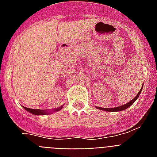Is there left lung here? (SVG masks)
I'll use <instances>...</instances> for the list:
<instances>
[{"mask_svg":"<svg viewBox=\"0 0 157 157\" xmlns=\"http://www.w3.org/2000/svg\"><path fill=\"white\" fill-rule=\"evenodd\" d=\"M143 86H144V84H143ZM142 89H143V86H142L141 90H139V92L138 93L136 96H135V98H134L132 99L131 101H129V103H125L124 105H121V106H120V107H111V108H106V107H96V108H98V109H100V110H103V111H107V112H121V111H123V110H125L127 109L128 107H130L133 103L135 102V101L138 99V98L139 97L140 95V94L142 92Z\"/></svg>","mask_w":157,"mask_h":157,"instance_id":"8db88e82","label":"left lung"}]
</instances>
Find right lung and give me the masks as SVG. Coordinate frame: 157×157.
Segmentation results:
<instances>
[{
	"instance_id": "right-lung-1",
	"label": "right lung",
	"mask_w": 157,
	"mask_h": 157,
	"mask_svg": "<svg viewBox=\"0 0 157 157\" xmlns=\"http://www.w3.org/2000/svg\"><path fill=\"white\" fill-rule=\"evenodd\" d=\"M63 105L61 106V107H58V108H54L53 110H41V109H32V108H28V107H23V108L26 110V111H28L30 113L32 114H34V115H36V116H43V115H49V114H51L53 112H59L60 110L63 108Z\"/></svg>"
}]
</instances>
